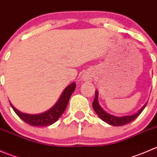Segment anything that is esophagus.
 Segmentation results:
<instances>
[{
    "label": "esophagus",
    "mask_w": 157,
    "mask_h": 157,
    "mask_svg": "<svg viewBox=\"0 0 157 157\" xmlns=\"http://www.w3.org/2000/svg\"><path fill=\"white\" fill-rule=\"evenodd\" d=\"M91 77H92V76L90 75V74H83V79L85 80H90V79H91Z\"/></svg>",
    "instance_id": "obj_1"
}]
</instances>
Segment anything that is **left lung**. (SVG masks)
I'll return each instance as SVG.
<instances>
[{
  "mask_svg": "<svg viewBox=\"0 0 157 157\" xmlns=\"http://www.w3.org/2000/svg\"><path fill=\"white\" fill-rule=\"evenodd\" d=\"M147 104V102L137 112V113L134 114V115H126V116L122 117L114 116V115H110V114L105 112V111L102 109V107L100 106V105L99 104V102H98V92L96 91V96H95V99L93 102V108L94 109L95 112H96V113L98 115V116H99L102 121L106 122L107 124L113 126H121L131 122V121H134L137 117H138V115L143 112V110L144 109L145 107H146Z\"/></svg>",
  "mask_w": 157,
  "mask_h": 157,
  "instance_id": "left-lung-1",
  "label": "left lung"
}]
</instances>
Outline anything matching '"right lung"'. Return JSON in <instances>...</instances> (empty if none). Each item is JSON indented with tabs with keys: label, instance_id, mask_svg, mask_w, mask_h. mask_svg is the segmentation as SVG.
Here are the masks:
<instances>
[{
	"label": "right lung",
	"instance_id": "obj_1",
	"mask_svg": "<svg viewBox=\"0 0 157 157\" xmlns=\"http://www.w3.org/2000/svg\"><path fill=\"white\" fill-rule=\"evenodd\" d=\"M76 88V83H72L68 86H67L63 91L61 97L59 98L58 102H56L55 105L46 112L41 114H36V115H30V114L23 113L14 108L11 103L10 105L15 113L27 124L32 126H48L51 125L55 121H58V118L61 117V115L64 113L67 108V103L69 102L70 97L71 96L72 93H74V90Z\"/></svg>",
	"mask_w": 157,
	"mask_h": 157
}]
</instances>
